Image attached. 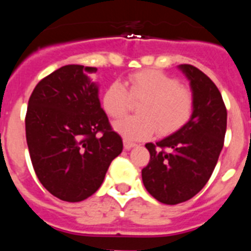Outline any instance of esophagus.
Here are the masks:
<instances>
[{
	"label": "esophagus",
	"instance_id": "obj_1",
	"mask_svg": "<svg viewBox=\"0 0 251 251\" xmlns=\"http://www.w3.org/2000/svg\"><path fill=\"white\" fill-rule=\"evenodd\" d=\"M123 145H124V148H126V150H130V148L136 147L137 146L134 142H130V141H128V139H123Z\"/></svg>",
	"mask_w": 251,
	"mask_h": 251
}]
</instances>
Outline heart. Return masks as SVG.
<instances>
[{
  "instance_id": "obj_1",
  "label": "heart",
  "mask_w": 251,
  "mask_h": 251,
  "mask_svg": "<svg viewBox=\"0 0 251 251\" xmlns=\"http://www.w3.org/2000/svg\"><path fill=\"white\" fill-rule=\"evenodd\" d=\"M128 92L119 81L106 86L101 106L110 118H121L127 113L130 99L141 100L139 115L114 123V129L128 141H143L154 134H171L183 127L194 113V94L181 85L176 77L161 70L145 69L127 77Z\"/></svg>"
}]
</instances>
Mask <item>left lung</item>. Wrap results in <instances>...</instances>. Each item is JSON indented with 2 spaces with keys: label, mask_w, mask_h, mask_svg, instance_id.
<instances>
[{
  "label": "left lung",
  "mask_w": 251,
  "mask_h": 251,
  "mask_svg": "<svg viewBox=\"0 0 251 251\" xmlns=\"http://www.w3.org/2000/svg\"><path fill=\"white\" fill-rule=\"evenodd\" d=\"M178 69L190 80L194 113L171 136L146 145L151 159L142 170L146 190L166 205L190 200L207 183L224 147L227 119L223 97L214 81L188 64L178 65Z\"/></svg>",
  "instance_id": "1"
}]
</instances>
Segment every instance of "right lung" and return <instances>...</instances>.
Wrapping results in <instances>:
<instances>
[{"label": "right lung", "mask_w": 251, "mask_h": 251, "mask_svg": "<svg viewBox=\"0 0 251 251\" xmlns=\"http://www.w3.org/2000/svg\"><path fill=\"white\" fill-rule=\"evenodd\" d=\"M98 69L65 65L35 86L26 113V141L35 174L55 197L79 202L101 186L123 150L89 75Z\"/></svg>", "instance_id": "obj_1"}]
</instances>
